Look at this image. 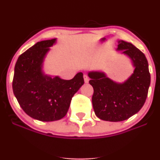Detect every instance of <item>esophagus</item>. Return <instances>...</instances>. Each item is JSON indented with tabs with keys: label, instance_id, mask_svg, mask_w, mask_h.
Instances as JSON below:
<instances>
[{
	"label": "esophagus",
	"instance_id": "esophagus-1",
	"mask_svg": "<svg viewBox=\"0 0 160 160\" xmlns=\"http://www.w3.org/2000/svg\"><path fill=\"white\" fill-rule=\"evenodd\" d=\"M83 78H84V82H86V83H87V82H89V78H88L87 75L84 74L83 75Z\"/></svg>",
	"mask_w": 160,
	"mask_h": 160
}]
</instances>
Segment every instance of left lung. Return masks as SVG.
I'll return each mask as SVG.
<instances>
[{"label": "left lung", "instance_id": "1", "mask_svg": "<svg viewBox=\"0 0 160 160\" xmlns=\"http://www.w3.org/2000/svg\"><path fill=\"white\" fill-rule=\"evenodd\" d=\"M118 49L123 50L135 66L132 76L123 83H117L102 72H89V84L94 89L92 102L99 119L110 122L123 121L137 113L143 107L150 84L146 57L140 49L128 42L118 41Z\"/></svg>", "mask_w": 160, "mask_h": 160}]
</instances>
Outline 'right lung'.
Segmentation results:
<instances>
[{
  "instance_id": "1",
  "label": "right lung",
  "mask_w": 160,
  "mask_h": 160,
  "mask_svg": "<svg viewBox=\"0 0 160 160\" xmlns=\"http://www.w3.org/2000/svg\"><path fill=\"white\" fill-rule=\"evenodd\" d=\"M55 42L56 39L38 42L20 55L12 80V91L22 109L29 117L44 122L63 118L72 97L84 83L82 72L69 80L42 73L43 58Z\"/></svg>"
}]
</instances>
